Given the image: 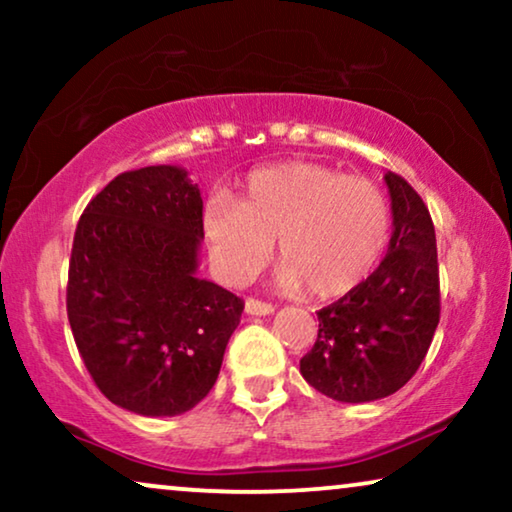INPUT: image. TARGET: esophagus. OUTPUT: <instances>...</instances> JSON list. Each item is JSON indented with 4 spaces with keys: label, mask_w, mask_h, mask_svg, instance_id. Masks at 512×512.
<instances>
[{
    "label": "esophagus",
    "mask_w": 512,
    "mask_h": 512,
    "mask_svg": "<svg viewBox=\"0 0 512 512\" xmlns=\"http://www.w3.org/2000/svg\"><path fill=\"white\" fill-rule=\"evenodd\" d=\"M244 310H247V314H256V317H265V314L275 312V305H272V303H263V300H258V298H247V300H244Z\"/></svg>",
    "instance_id": "obj_1"
}]
</instances>
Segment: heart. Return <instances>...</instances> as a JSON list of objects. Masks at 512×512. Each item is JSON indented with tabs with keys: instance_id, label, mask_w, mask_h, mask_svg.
Segmentation results:
<instances>
[{
	"instance_id": "heart-1",
	"label": "heart",
	"mask_w": 512,
	"mask_h": 512,
	"mask_svg": "<svg viewBox=\"0 0 512 512\" xmlns=\"http://www.w3.org/2000/svg\"><path fill=\"white\" fill-rule=\"evenodd\" d=\"M389 202L373 181L319 163H282L251 172L237 200L207 202L202 230L230 284H249L279 247V284L314 298L354 291L389 240Z\"/></svg>"
}]
</instances>
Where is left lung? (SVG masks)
<instances>
[{"instance_id": "obj_1", "label": "left lung", "mask_w": 512, "mask_h": 512, "mask_svg": "<svg viewBox=\"0 0 512 512\" xmlns=\"http://www.w3.org/2000/svg\"><path fill=\"white\" fill-rule=\"evenodd\" d=\"M389 251L373 275L321 307L314 347L300 359L310 387L342 403H368L403 387L429 352L440 321L436 230L422 195L389 172Z\"/></svg>"}]
</instances>
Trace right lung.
Returning a JSON list of instances; mask_svg holds the SVG:
<instances>
[{
	"mask_svg": "<svg viewBox=\"0 0 512 512\" xmlns=\"http://www.w3.org/2000/svg\"><path fill=\"white\" fill-rule=\"evenodd\" d=\"M202 198L184 170L111 179L76 223L67 317L97 389L146 417L191 410L212 391L244 300L195 277Z\"/></svg>",
	"mask_w": 512,
	"mask_h": 512,
	"instance_id": "1",
	"label": "right lung"
}]
</instances>
